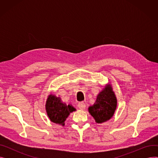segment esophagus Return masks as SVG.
Here are the masks:
<instances>
[{"mask_svg":"<svg viewBox=\"0 0 158 158\" xmlns=\"http://www.w3.org/2000/svg\"><path fill=\"white\" fill-rule=\"evenodd\" d=\"M78 107L80 109V110H84L85 108L86 107V105H85V103L84 102H79L78 103V105H77Z\"/></svg>","mask_w":158,"mask_h":158,"instance_id":"esophagus-1","label":"esophagus"}]
</instances>
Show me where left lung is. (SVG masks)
<instances>
[{"instance_id": "1", "label": "left lung", "mask_w": 158, "mask_h": 158, "mask_svg": "<svg viewBox=\"0 0 158 158\" xmlns=\"http://www.w3.org/2000/svg\"><path fill=\"white\" fill-rule=\"evenodd\" d=\"M117 107V98L110 85L97 96L95 103L90 106L88 110L97 123H102L110 120Z\"/></svg>"}]
</instances>
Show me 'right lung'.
Instances as JSON below:
<instances>
[{
    "instance_id": "right-lung-1",
    "label": "right lung",
    "mask_w": 158,
    "mask_h": 158,
    "mask_svg": "<svg viewBox=\"0 0 158 158\" xmlns=\"http://www.w3.org/2000/svg\"><path fill=\"white\" fill-rule=\"evenodd\" d=\"M46 110L48 117L52 122L64 125L66 118L76 109L70 105L67 106L61 102L60 97L51 95L47 98Z\"/></svg>"
}]
</instances>
